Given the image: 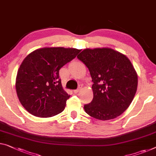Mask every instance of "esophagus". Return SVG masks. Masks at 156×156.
Returning a JSON list of instances; mask_svg holds the SVG:
<instances>
[{
    "mask_svg": "<svg viewBox=\"0 0 156 156\" xmlns=\"http://www.w3.org/2000/svg\"><path fill=\"white\" fill-rule=\"evenodd\" d=\"M80 87H79L78 88V89H77V90H74V91H73V92L74 93H75V94H76V93H78L79 91H80Z\"/></svg>",
    "mask_w": 156,
    "mask_h": 156,
    "instance_id": "34e87169",
    "label": "esophagus"
}]
</instances>
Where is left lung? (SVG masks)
Returning <instances> with one entry per match:
<instances>
[{
	"instance_id": "left-lung-1",
	"label": "left lung",
	"mask_w": 156,
	"mask_h": 156,
	"mask_svg": "<svg viewBox=\"0 0 156 156\" xmlns=\"http://www.w3.org/2000/svg\"><path fill=\"white\" fill-rule=\"evenodd\" d=\"M89 69L93 99L85 104L92 118L108 120L117 118L129 107L136 94L137 73L125 55L108 48H87L77 56Z\"/></svg>"
}]
</instances>
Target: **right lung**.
<instances>
[{
    "label": "right lung",
    "instance_id": "add662e5",
    "mask_svg": "<svg viewBox=\"0 0 156 156\" xmlns=\"http://www.w3.org/2000/svg\"><path fill=\"white\" fill-rule=\"evenodd\" d=\"M80 51L71 48H43L25 57L18 69L15 87L19 100L28 112L49 118L64 110L70 95L62 87L59 71Z\"/></svg>",
    "mask_w": 156,
    "mask_h": 156
}]
</instances>
